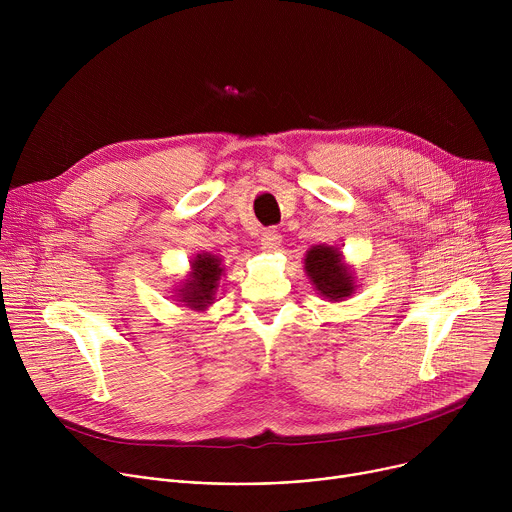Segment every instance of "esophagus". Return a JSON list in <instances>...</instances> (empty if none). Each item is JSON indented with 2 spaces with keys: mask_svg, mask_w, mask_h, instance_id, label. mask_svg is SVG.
I'll list each match as a JSON object with an SVG mask.
<instances>
[{
  "mask_svg": "<svg viewBox=\"0 0 512 512\" xmlns=\"http://www.w3.org/2000/svg\"><path fill=\"white\" fill-rule=\"evenodd\" d=\"M261 249L263 251H277L279 249V243H281V235L275 231V229H267V231H263V235H261Z\"/></svg>",
  "mask_w": 512,
  "mask_h": 512,
  "instance_id": "obj_1",
  "label": "esophagus"
}]
</instances>
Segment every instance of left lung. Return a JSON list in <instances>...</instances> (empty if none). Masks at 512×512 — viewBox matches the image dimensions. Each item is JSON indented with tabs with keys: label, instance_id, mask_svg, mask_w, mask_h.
Returning <instances> with one entry per match:
<instances>
[{
	"label": "left lung",
	"instance_id": "obj_1",
	"mask_svg": "<svg viewBox=\"0 0 512 512\" xmlns=\"http://www.w3.org/2000/svg\"><path fill=\"white\" fill-rule=\"evenodd\" d=\"M306 271L320 291V296L332 302L348 298L354 291L352 273L342 263L340 253L332 247H312L306 255Z\"/></svg>",
	"mask_w": 512,
	"mask_h": 512
}]
</instances>
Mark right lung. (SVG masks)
Wrapping results in <instances>:
<instances>
[{
	"label": "right lung",
	"instance_id": "right-lung-1",
	"mask_svg": "<svg viewBox=\"0 0 512 512\" xmlns=\"http://www.w3.org/2000/svg\"><path fill=\"white\" fill-rule=\"evenodd\" d=\"M221 275H223L221 259L210 253L196 255V259L192 261V275L188 283L180 289L182 302H186L188 308L204 310L208 304H212L216 283L221 279Z\"/></svg>",
	"mask_w": 512,
	"mask_h": 512
}]
</instances>
